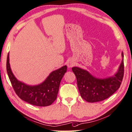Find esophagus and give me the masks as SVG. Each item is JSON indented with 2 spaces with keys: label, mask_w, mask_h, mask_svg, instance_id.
I'll use <instances>...</instances> for the list:
<instances>
[{
  "label": "esophagus",
  "mask_w": 132,
  "mask_h": 132,
  "mask_svg": "<svg viewBox=\"0 0 132 132\" xmlns=\"http://www.w3.org/2000/svg\"><path fill=\"white\" fill-rule=\"evenodd\" d=\"M74 64H75L74 62H72V61H70V62L68 63V68H72V66H73Z\"/></svg>",
  "instance_id": "obj_1"
}]
</instances>
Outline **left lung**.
<instances>
[{"instance_id":"left-lung-1","label":"left lung","mask_w":132,"mask_h":132,"mask_svg":"<svg viewBox=\"0 0 132 132\" xmlns=\"http://www.w3.org/2000/svg\"><path fill=\"white\" fill-rule=\"evenodd\" d=\"M72 70L76 76L82 98L89 103L99 102L110 97L120 86L124 75L123 59L116 73L105 79L96 78L88 71L78 67H73Z\"/></svg>"}]
</instances>
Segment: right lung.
Returning a JSON list of instances; mask_svg holds the SVG:
<instances>
[{
    "instance_id": "right-lung-1",
    "label": "right lung",
    "mask_w": 132,
    "mask_h": 132,
    "mask_svg": "<svg viewBox=\"0 0 132 132\" xmlns=\"http://www.w3.org/2000/svg\"><path fill=\"white\" fill-rule=\"evenodd\" d=\"M6 70L15 93L21 100L32 105L46 107L51 105L56 100L60 81L66 72L67 66H64L52 72L43 83L35 86L27 85L16 79L10 67L9 53Z\"/></svg>"
}]
</instances>
